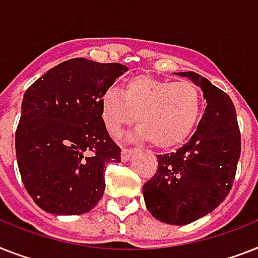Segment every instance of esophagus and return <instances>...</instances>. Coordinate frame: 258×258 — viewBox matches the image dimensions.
Returning a JSON list of instances; mask_svg holds the SVG:
<instances>
[{"instance_id": "34e87169", "label": "esophagus", "mask_w": 258, "mask_h": 258, "mask_svg": "<svg viewBox=\"0 0 258 258\" xmlns=\"http://www.w3.org/2000/svg\"><path fill=\"white\" fill-rule=\"evenodd\" d=\"M136 152L135 148H123L122 150V162H127L130 158Z\"/></svg>"}]
</instances>
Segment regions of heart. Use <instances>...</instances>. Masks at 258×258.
<instances>
[{
	"mask_svg": "<svg viewBox=\"0 0 258 258\" xmlns=\"http://www.w3.org/2000/svg\"><path fill=\"white\" fill-rule=\"evenodd\" d=\"M202 107V94L195 83L151 75L128 79L123 91L108 87L100 98L102 118L108 133L119 135L125 125L136 120V139L152 140L159 148L183 143L199 123Z\"/></svg>",
	"mask_w": 258,
	"mask_h": 258,
	"instance_id": "obj_1",
	"label": "heart"
}]
</instances>
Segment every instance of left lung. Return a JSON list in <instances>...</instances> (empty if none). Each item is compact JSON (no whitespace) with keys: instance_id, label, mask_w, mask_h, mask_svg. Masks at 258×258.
<instances>
[{"instance_id":"obj_1","label":"left lung","mask_w":258,"mask_h":258,"mask_svg":"<svg viewBox=\"0 0 258 258\" xmlns=\"http://www.w3.org/2000/svg\"><path fill=\"white\" fill-rule=\"evenodd\" d=\"M175 74L202 89L207 107L189 142L176 152L158 155V171L143 185V196L155 219L185 225L225 200L241 154V136L233 102L223 90L194 71Z\"/></svg>"}]
</instances>
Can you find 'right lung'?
<instances>
[{
	"mask_svg": "<svg viewBox=\"0 0 258 258\" xmlns=\"http://www.w3.org/2000/svg\"><path fill=\"white\" fill-rule=\"evenodd\" d=\"M120 63L73 58L26 90L16 155L27 194L53 215H82L103 196L104 169L120 148L104 125L100 98L127 71Z\"/></svg>",
	"mask_w": 258,
	"mask_h": 258,
	"instance_id": "obj_1",
	"label": "right lung"
}]
</instances>
